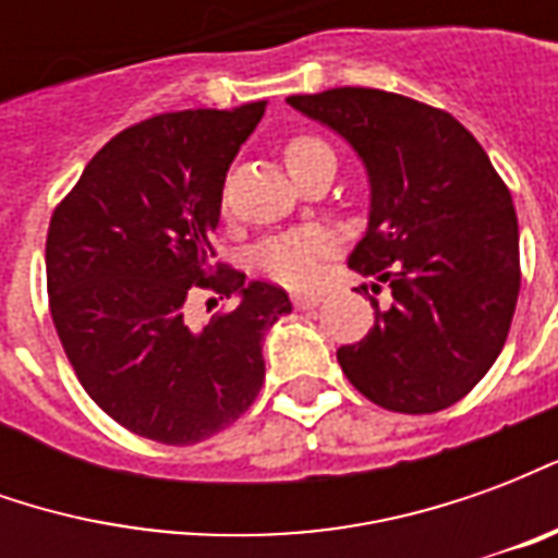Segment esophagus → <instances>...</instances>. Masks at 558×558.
<instances>
[{
  "label": "esophagus",
  "instance_id": "esophagus-1",
  "mask_svg": "<svg viewBox=\"0 0 558 558\" xmlns=\"http://www.w3.org/2000/svg\"><path fill=\"white\" fill-rule=\"evenodd\" d=\"M323 302V292H295L292 295V304L299 307V311H311L316 304Z\"/></svg>",
  "mask_w": 558,
  "mask_h": 558
}]
</instances>
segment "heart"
I'll list each match as a JSON object with an SVG mask.
<instances>
[{"instance_id": "heart-1", "label": "heart", "mask_w": 558, "mask_h": 558, "mask_svg": "<svg viewBox=\"0 0 558 558\" xmlns=\"http://www.w3.org/2000/svg\"><path fill=\"white\" fill-rule=\"evenodd\" d=\"M331 148L316 137H292L283 148V158H287V167H290L292 179L302 170H307L311 163H316L319 158H328ZM335 235L323 227H304V230L287 232V235H278L259 247L256 254V263L266 271L268 278L278 280V283H287V287H311L319 271H323V263L326 256H331L335 251Z\"/></svg>"}]
</instances>
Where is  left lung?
Wrapping results in <instances>:
<instances>
[{
    "instance_id": "obj_1",
    "label": "left lung",
    "mask_w": 558,
    "mask_h": 558,
    "mask_svg": "<svg viewBox=\"0 0 558 558\" xmlns=\"http://www.w3.org/2000/svg\"><path fill=\"white\" fill-rule=\"evenodd\" d=\"M359 155L371 211L350 268L391 287L364 340L340 347L352 386L391 412L448 410L487 374L520 292V232L508 187L478 140L445 110L383 89L292 95ZM367 292V287H362Z\"/></svg>"
}]
</instances>
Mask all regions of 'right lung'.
<instances>
[{
	"instance_id": "1",
	"label": "right lung",
	"mask_w": 558,
	"mask_h": 558,
	"mask_svg": "<svg viewBox=\"0 0 558 558\" xmlns=\"http://www.w3.org/2000/svg\"><path fill=\"white\" fill-rule=\"evenodd\" d=\"M263 113L254 101L128 128L50 220L47 292L68 362L110 418L155 442L194 445L230 427L263 388L266 331L292 311L280 287L211 266L223 179ZM194 286L240 304L191 329Z\"/></svg>"
}]
</instances>
